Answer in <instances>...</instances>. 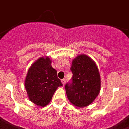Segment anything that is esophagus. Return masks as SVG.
<instances>
[{
    "mask_svg": "<svg viewBox=\"0 0 129 129\" xmlns=\"http://www.w3.org/2000/svg\"><path fill=\"white\" fill-rule=\"evenodd\" d=\"M61 82H62V84H64L66 83V80L64 79H64H62V80H61Z\"/></svg>",
    "mask_w": 129,
    "mask_h": 129,
    "instance_id": "1",
    "label": "esophagus"
}]
</instances>
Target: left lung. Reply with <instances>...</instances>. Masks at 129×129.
Returning <instances> with one entry per match:
<instances>
[{"label":"left lung","mask_w":129,"mask_h":129,"mask_svg":"<svg viewBox=\"0 0 129 129\" xmlns=\"http://www.w3.org/2000/svg\"><path fill=\"white\" fill-rule=\"evenodd\" d=\"M72 82L65 85L67 98L76 107L88 106L95 100L101 88V78L95 62L86 55L72 60Z\"/></svg>","instance_id":"8db88e82"}]
</instances>
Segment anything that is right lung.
<instances>
[{"label": "right lung", "instance_id": "1", "mask_svg": "<svg viewBox=\"0 0 129 129\" xmlns=\"http://www.w3.org/2000/svg\"><path fill=\"white\" fill-rule=\"evenodd\" d=\"M62 86L49 57H41L36 60L29 67L25 80L29 100L41 107L49 104L55 91Z\"/></svg>", "mask_w": 129, "mask_h": 129}]
</instances>
